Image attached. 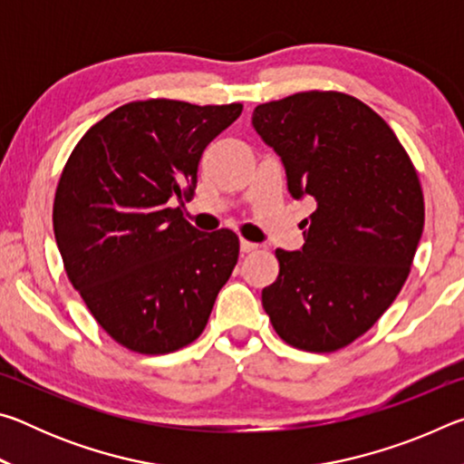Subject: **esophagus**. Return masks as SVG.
Masks as SVG:
<instances>
[{"mask_svg": "<svg viewBox=\"0 0 464 464\" xmlns=\"http://www.w3.org/2000/svg\"><path fill=\"white\" fill-rule=\"evenodd\" d=\"M239 247H241V251H243V254H249V251H254V249H257V243H254V241H246V239H241V241H239Z\"/></svg>", "mask_w": 464, "mask_h": 464, "instance_id": "34e87169", "label": "esophagus"}]
</instances>
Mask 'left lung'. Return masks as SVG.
<instances>
[{
  "instance_id": "8db88e82",
  "label": "left lung",
  "mask_w": 464,
  "mask_h": 464,
  "mask_svg": "<svg viewBox=\"0 0 464 464\" xmlns=\"http://www.w3.org/2000/svg\"><path fill=\"white\" fill-rule=\"evenodd\" d=\"M251 124L280 157L290 196L315 202L303 247L276 249L280 274L262 290V304L286 343L340 350L405 285L423 231L418 174L389 124L348 93L268 102Z\"/></svg>"
}]
</instances>
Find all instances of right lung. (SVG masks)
<instances>
[{
	"instance_id": "obj_1",
	"label": "right lung",
	"mask_w": 464,
	"mask_h": 464,
	"mask_svg": "<svg viewBox=\"0 0 464 464\" xmlns=\"http://www.w3.org/2000/svg\"><path fill=\"white\" fill-rule=\"evenodd\" d=\"M241 110L130 102L93 124L63 169L53 207L63 264L124 348L168 354L207 327L237 264L239 237L196 229L182 198L194 192L202 151Z\"/></svg>"
}]
</instances>
